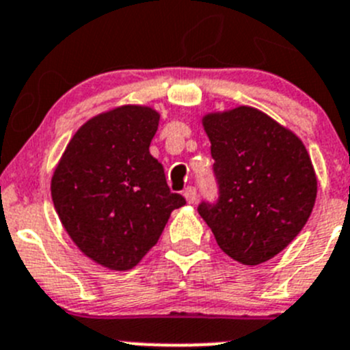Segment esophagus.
<instances>
[{
  "label": "esophagus",
  "instance_id": "34e87169",
  "mask_svg": "<svg viewBox=\"0 0 350 350\" xmlns=\"http://www.w3.org/2000/svg\"><path fill=\"white\" fill-rule=\"evenodd\" d=\"M183 195H185L186 202H188V203H195L196 202V188H193V186H188V188L185 189V193H183Z\"/></svg>",
  "mask_w": 350,
  "mask_h": 350
}]
</instances>
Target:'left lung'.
<instances>
[{"instance_id": "8db88e82", "label": "left lung", "mask_w": 350, "mask_h": 350, "mask_svg": "<svg viewBox=\"0 0 350 350\" xmlns=\"http://www.w3.org/2000/svg\"><path fill=\"white\" fill-rule=\"evenodd\" d=\"M210 138L215 203L198 213L220 250L243 265L279 254L304 227L317 200V174L303 142L254 107L203 118Z\"/></svg>"}]
</instances>
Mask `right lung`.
<instances>
[{
  "label": "right lung",
  "mask_w": 350,
  "mask_h": 350,
  "mask_svg": "<svg viewBox=\"0 0 350 350\" xmlns=\"http://www.w3.org/2000/svg\"><path fill=\"white\" fill-rule=\"evenodd\" d=\"M159 113L121 106L89 120L68 144L51 196L61 224L83 254L111 270H130L155 246L171 212L186 203L172 193L152 157Z\"/></svg>",
  "instance_id": "1"
}]
</instances>
